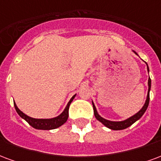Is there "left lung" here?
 Segmentation results:
<instances>
[{
  "label": "left lung",
  "mask_w": 161,
  "mask_h": 161,
  "mask_svg": "<svg viewBox=\"0 0 161 161\" xmlns=\"http://www.w3.org/2000/svg\"><path fill=\"white\" fill-rule=\"evenodd\" d=\"M134 53L137 55V53L134 52ZM147 64V63H146ZM147 71L149 72V68L147 64ZM150 89H151V79L150 77L148 78V91H147V100L145 102V104L143 105V107L142 108V109L140 110L139 112H137L135 115H134L131 117H129L127 120H124V121H108V120H106V119L103 118L102 116L98 115L97 111V108L95 107L94 103L92 102V104H93V109H94V115L96 116V118L97 119L98 121L102 122L103 124L104 125L105 127L107 128H110L112 130H121V129H125V128H128L129 126H131L132 124H134L135 121H138L139 119L142 117L143 114L145 113L147 108L148 107L149 104V91H150Z\"/></svg>",
  "instance_id": "obj_1"
}]
</instances>
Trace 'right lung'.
Returning a JSON list of instances; mask_svg holds the SVG:
<instances>
[{
	"instance_id": "right-lung-1",
	"label": "right lung",
	"mask_w": 161,
	"mask_h": 161,
	"mask_svg": "<svg viewBox=\"0 0 161 161\" xmlns=\"http://www.w3.org/2000/svg\"><path fill=\"white\" fill-rule=\"evenodd\" d=\"M75 96L76 95H74L73 97L70 98L68 104L64 108V110L58 116L51 119H36L30 117V116L26 115V114H24L22 111L19 110L15 103H14V108H15L18 115L21 118L24 119L25 121H27L29 123V125H31L33 128H36V129H42V130H50V129H55V128H58L60 126H62L64 123L66 122L68 116H69V107H70V103L73 101Z\"/></svg>"
}]
</instances>
